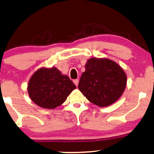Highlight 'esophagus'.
I'll return each mask as SVG.
<instances>
[{
  "label": "esophagus",
  "instance_id": "34e87169",
  "mask_svg": "<svg viewBox=\"0 0 154 154\" xmlns=\"http://www.w3.org/2000/svg\"><path fill=\"white\" fill-rule=\"evenodd\" d=\"M73 82H74L75 85H76V86H78V84H79V80H78L77 79H75L74 81H73Z\"/></svg>",
  "mask_w": 154,
  "mask_h": 154
}]
</instances>
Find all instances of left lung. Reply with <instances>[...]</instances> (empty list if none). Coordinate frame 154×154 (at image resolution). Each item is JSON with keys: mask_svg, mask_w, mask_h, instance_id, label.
Listing matches in <instances>:
<instances>
[{"mask_svg": "<svg viewBox=\"0 0 154 154\" xmlns=\"http://www.w3.org/2000/svg\"><path fill=\"white\" fill-rule=\"evenodd\" d=\"M85 69L78 88L89 102L101 107L107 106L122 95L127 76L122 68L113 61L91 58L87 61Z\"/></svg>", "mask_w": 154, "mask_h": 154, "instance_id": "left-lung-1", "label": "left lung"}]
</instances>
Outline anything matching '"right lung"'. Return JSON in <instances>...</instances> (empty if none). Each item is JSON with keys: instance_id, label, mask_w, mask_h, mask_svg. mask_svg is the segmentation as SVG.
<instances>
[{"instance_id": "1", "label": "right lung", "mask_w": 154, "mask_h": 154, "mask_svg": "<svg viewBox=\"0 0 154 154\" xmlns=\"http://www.w3.org/2000/svg\"><path fill=\"white\" fill-rule=\"evenodd\" d=\"M76 86L56 68H40L29 79L27 91L31 100L44 109H53L65 102Z\"/></svg>"}]
</instances>
